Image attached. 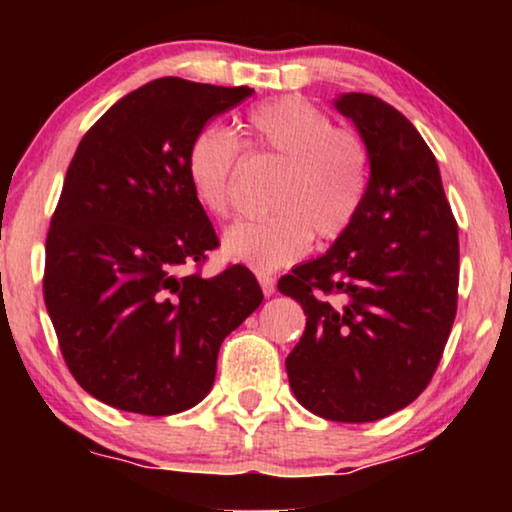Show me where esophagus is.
<instances>
[{"label": "esophagus", "mask_w": 512, "mask_h": 512, "mask_svg": "<svg viewBox=\"0 0 512 512\" xmlns=\"http://www.w3.org/2000/svg\"><path fill=\"white\" fill-rule=\"evenodd\" d=\"M258 284H261V289H263V296H272V293H275V277L272 275H268V272H258Z\"/></svg>", "instance_id": "34e87169"}]
</instances>
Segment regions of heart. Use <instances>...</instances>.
Returning a JSON list of instances; mask_svg holds the SVG:
<instances>
[{"mask_svg": "<svg viewBox=\"0 0 512 512\" xmlns=\"http://www.w3.org/2000/svg\"><path fill=\"white\" fill-rule=\"evenodd\" d=\"M251 149L282 163L272 188L275 212L230 223L223 254L256 270L284 268L310 249L312 237L333 240L359 216L370 186V153L352 130L303 97H277L244 116ZM242 146L233 132L207 125L186 156L195 200L214 216L233 202V177Z\"/></svg>", "mask_w": 512, "mask_h": 512, "instance_id": "b5f03b06", "label": "heart"}]
</instances>
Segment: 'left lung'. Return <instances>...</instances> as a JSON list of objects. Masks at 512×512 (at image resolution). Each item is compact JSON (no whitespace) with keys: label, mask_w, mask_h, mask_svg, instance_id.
Returning <instances> with one entry per match:
<instances>
[{"label":"left lung","mask_w":512,"mask_h":512,"mask_svg":"<svg viewBox=\"0 0 512 512\" xmlns=\"http://www.w3.org/2000/svg\"><path fill=\"white\" fill-rule=\"evenodd\" d=\"M335 109L370 153L352 226L277 289L303 305L286 356L298 403L331 422H375L405 408L436 373L457 314L459 235L429 146L401 111L366 93Z\"/></svg>","instance_id":"8db88e82"}]
</instances>
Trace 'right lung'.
<instances>
[{"instance_id":"obj_1","label":"right lung","mask_w":512,"mask_h":512,"mask_svg":"<svg viewBox=\"0 0 512 512\" xmlns=\"http://www.w3.org/2000/svg\"><path fill=\"white\" fill-rule=\"evenodd\" d=\"M251 93L156 79L121 97L69 163L46 237L44 300L69 373L111 408L163 417L198 405L223 338L261 305L244 265L179 277L219 247L188 184V146Z\"/></svg>"}]
</instances>
